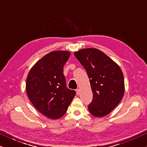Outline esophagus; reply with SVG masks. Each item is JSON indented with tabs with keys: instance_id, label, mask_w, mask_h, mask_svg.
Wrapping results in <instances>:
<instances>
[{
	"instance_id": "1",
	"label": "esophagus",
	"mask_w": 147,
	"mask_h": 147,
	"mask_svg": "<svg viewBox=\"0 0 147 147\" xmlns=\"http://www.w3.org/2000/svg\"><path fill=\"white\" fill-rule=\"evenodd\" d=\"M76 93H77V95H79V93H80V90H79V88H77V90H76Z\"/></svg>"
}]
</instances>
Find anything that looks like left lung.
Returning a JSON list of instances; mask_svg holds the SVG:
<instances>
[{"label": "left lung", "mask_w": 147, "mask_h": 147, "mask_svg": "<svg viewBox=\"0 0 147 147\" xmlns=\"http://www.w3.org/2000/svg\"><path fill=\"white\" fill-rule=\"evenodd\" d=\"M90 79L93 99L88 106L93 116L109 114L122 100L124 79L121 68L106 54L96 48H86L74 53Z\"/></svg>", "instance_id": "left-lung-1"}]
</instances>
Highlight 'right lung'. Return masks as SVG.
Wrapping results in <instances>:
<instances>
[{"label":"right lung","instance_id":"right-lung-1","mask_svg":"<svg viewBox=\"0 0 147 147\" xmlns=\"http://www.w3.org/2000/svg\"><path fill=\"white\" fill-rule=\"evenodd\" d=\"M70 56L68 51H53L38 60L30 70L26 91L30 102L50 119L61 117L76 92L66 87L63 66Z\"/></svg>","mask_w":147,"mask_h":147}]
</instances>
